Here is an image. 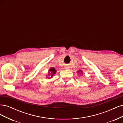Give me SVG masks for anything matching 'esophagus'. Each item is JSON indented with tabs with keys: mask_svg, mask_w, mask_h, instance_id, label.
I'll use <instances>...</instances> for the list:
<instances>
[{
	"mask_svg": "<svg viewBox=\"0 0 123 123\" xmlns=\"http://www.w3.org/2000/svg\"><path fill=\"white\" fill-rule=\"evenodd\" d=\"M65 68L68 69H69V67H68V66H66V67H65Z\"/></svg>",
	"mask_w": 123,
	"mask_h": 123,
	"instance_id": "1",
	"label": "esophagus"
}]
</instances>
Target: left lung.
<instances>
[{
	"instance_id": "8db88e82",
	"label": "left lung",
	"mask_w": 123,
	"mask_h": 123,
	"mask_svg": "<svg viewBox=\"0 0 123 123\" xmlns=\"http://www.w3.org/2000/svg\"><path fill=\"white\" fill-rule=\"evenodd\" d=\"M78 72V73H80V74H81L82 73H83V72H82V71L81 70H78V72H77V73Z\"/></svg>"
}]
</instances>
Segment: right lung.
I'll return each mask as SVG.
<instances>
[{"label":"right lung","instance_id":"add662e5","mask_svg":"<svg viewBox=\"0 0 123 123\" xmlns=\"http://www.w3.org/2000/svg\"><path fill=\"white\" fill-rule=\"evenodd\" d=\"M56 72H57V70L54 68V67H50L49 69V73H48V76H49V77L46 76V78H48V79H49L51 78L54 76V74H56Z\"/></svg>","mask_w":123,"mask_h":123}]
</instances>
